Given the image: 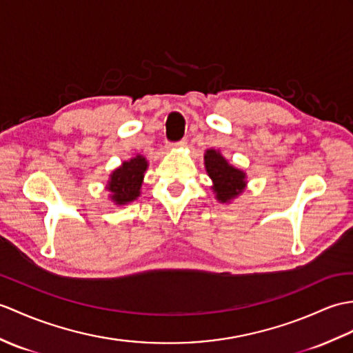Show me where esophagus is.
Masks as SVG:
<instances>
[{
	"label": "esophagus",
	"mask_w": 353,
	"mask_h": 353,
	"mask_svg": "<svg viewBox=\"0 0 353 353\" xmlns=\"http://www.w3.org/2000/svg\"><path fill=\"white\" fill-rule=\"evenodd\" d=\"M186 145V139L183 138L182 141H179V143H171V144H168V149H177V147H185Z\"/></svg>",
	"instance_id": "obj_1"
}]
</instances>
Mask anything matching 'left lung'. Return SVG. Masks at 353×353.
Here are the masks:
<instances>
[{
	"instance_id": "left-lung-1",
	"label": "left lung",
	"mask_w": 353,
	"mask_h": 353,
	"mask_svg": "<svg viewBox=\"0 0 353 353\" xmlns=\"http://www.w3.org/2000/svg\"><path fill=\"white\" fill-rule=\"evenodd\" d=\"M204 168L212 180L215 199L223 204H230L247 190V173L228 162L224 154L215 149L204 152Z\"/></svg>"
}]
</instances>
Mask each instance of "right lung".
<instances>
[{
    "mask_svg": "<svg viewBox=\"0 0 353 353\" xmlns=\"http://www.w3.org/2000/svg\"><path fill=\"white\" fill-rule=\"evenodd\" d=\"M149 161L143 154H134L132 158L121 162V165L111 171L106 180L105 190L114 206H126L141 195V186Z\"/></svg>",
    "mask_w": 353,
    "mask_h": 353,
    "instance_id": "1",
    "label": "right lung"
}]
</instances>
